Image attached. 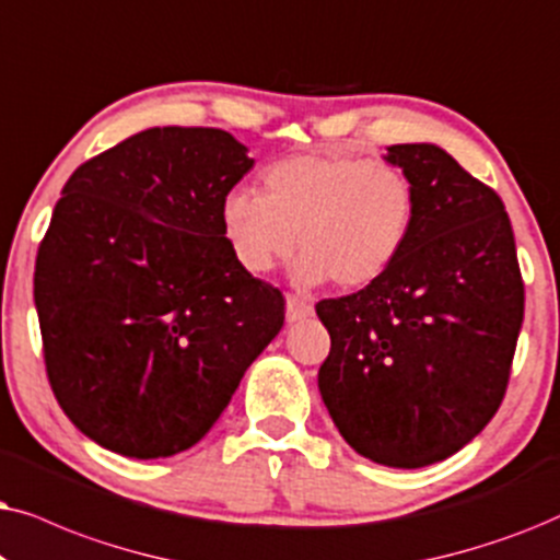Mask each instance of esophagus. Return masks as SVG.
Wrapping results in <instances>:
<instances>
[{
    "label": "esophagus",
    "instance_id": "esophagus-1",
    "mask_svg": "<svg viewBox=\"0 0 560 560\" xmlns=\"http://www.w3.org/2000/svg\"><path fill=\"white\" fill-rule=\"evenodd\" d=\"M312 315V302L302 300V296L289 294L287 296V323H296V319H304Z\"/></svg>",
    "mask_w": 560,
    "mask_h": 560
}]
</instances>
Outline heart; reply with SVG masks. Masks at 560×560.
<instances>
[{
	"mask_svg": "<svg viewBox=\"0 0 560 560\" xmlns=\"http://www.w3.org/2000/svg\"><path fill=\"white\" fill-rule=\"evenodd\" d=\"M260 186L264 194L230 189L220 205L222 233L250 273H266L300 243V284L361 289L389 271L412 230V182L389 161L292 155L271 163Z\"/></svg>",
	"mask_w": 560,
	"mask_h": 560,
	"instance_id": "obj_1",
	"label": "heart"
}]
</instances>
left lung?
Segmentation results:
<instances>
[{"mask_svg": "<svg viewBox=\"0 0 560 560\" xmlns=\"http://www.w3.org/2000/svg\"><path fill=\"white\" fill-rule=\"evenodd\" d=\"M415 189V220L389 271L317 302L330 355L317 384L363 458L422 468L453 456L502 405L525 284L502 199L430 143L386 148Z\"/></svg>", "mask_w": 560, "mask_h": 560, "instance_id": "obj_1", "label": "left lung"}]
</instances>
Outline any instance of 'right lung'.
Here are the masks:
<instances>
[{"label": "right lung", "mask_w": 560, "mask_h": 560, "mask_svg": "<svg viewBox=\"0 0 560 560\" xmlns=\"http://www.w3.org/2000/svg\"><path fill=\"white\" fill-rule=\"evenodd\" d=\"M253 168L218 128H151L73 171L35 260L50 389L130 458L199 443L284 325V296L235 258L222 197Z\"/></svg>", "instance_id": "right-lung-1"}]
</instances>
